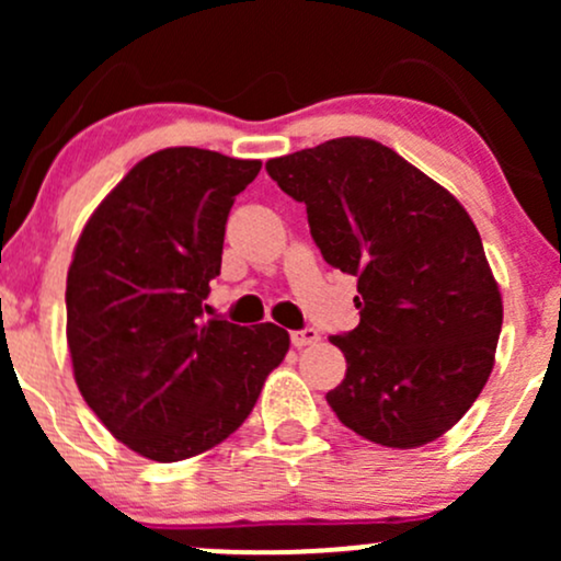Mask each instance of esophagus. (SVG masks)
I'll list each match as a JSON object with an SVG mask.
<instances>
[{
    "mask_svg": "<svg viewBox=\"0 0 561 561\" xmlns=\"http://www.w3.org/2000/svg\"><path fill=\"white\" fill-rule=\"evenodd\" d=\"M319 330H313V327H306V330H295L293 334H289V340H293L295 347H306V345H313L319 343Z\"/></svg>",
    "mask_w": 561,
    "mask_h": 561,
    "instance_id": "esophagus-1",
    "label": "esophagus"
}]
</instances>
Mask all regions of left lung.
I'll return each mask as SVG.
<instances>
[{
  "label": "left lung",
  "instance_id": "obj_1",
  "mask_svg": "<svg viewBox=\"0 0 561 561\" xmlns=\"http://www.w3.org/2000/svg\"><path fill=\"white\" fill-rule=\"evenodd\" d=\"M330 266L358 279L356 330L332 334L347 371L327 403L388 448L448 433L485 388L504 306L461 203L375 139L340 137L274 158Z\"/></svg>",
  "mask_w": 561,
  "mask_h": 561
}]
</instances>
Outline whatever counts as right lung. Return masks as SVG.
Instances as JSON below:
<instances>
[{
  "instance_id": "right-lung-1",
  "label": "right lung",
  "mask_w": 561,
  "mask_h": 561,
  "mask_svg": "<svg viewBox=\"0 0 561 561\" xmlns=\"http://www.w3.org/2000/svg\"><path fill=\"white\" fill-rule=\"evenodd\" d=\"M261 160L169 147L139 160L83 227L66 311L83 401L152 461L218 446L289 347L276 324L203 319L234 197Z\"/></svg>"
}]
</instances>
